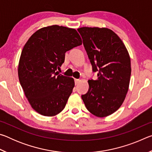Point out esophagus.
<instances>
[{"label":"esophagus","mask_w":152,"mask_h":152,"mask_svg":"<svg viewBox=\"0 0 152 152\" xmlns=\"http://www.w3.org/2000/svg\"><path fill=\"white\" fill-rule=\"evenodd\" d=\"M74 81H75V84H78V82L80 81V80H79V79H76V78H75V79H74Z\"/></svg>","instance_id":"esophagus-1"}]
</instances>
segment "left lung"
I'll return each mask as SVG.
<instances>
[{
  "label": "left lung",
  "instance_id": "left-lung-1",
  "mask_svg": "<svg viewBox=\"0 0 152 152\" xmlns=\"http://www.w3.org/2000/svg\"><path fill=\"white\" fill-rule=\"evenodd\" d=\"M91 61L96 80H89L87 93L82 95L86 109L92 114L104 117L119 109L129 85L131 60L124 43L107 28L78 29Z\"/></svg>",
  "mask_w": 152,
  "mask_h": 152
}]
</instances>
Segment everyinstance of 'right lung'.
Instances as JSON below:
<instances>
[{"instance_id":"add662e5","label":"right lung","mask_w":152,"mask_h":152,"mask_svg":"<svg viewBox=\"0 0 152 152\" xmlns=\"http://www.w3.org/2000/svg\"><path fill=\"white\" fill-rule=\"evenodd\" d=\"M82 45L76 29L59 25L42 28L31 36L20 55L18 75L31 106L43 116L58 115L74 87L72 78L59 74L65 53Z\"/></svg>"}]
</instances>
